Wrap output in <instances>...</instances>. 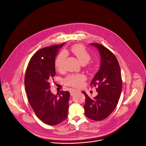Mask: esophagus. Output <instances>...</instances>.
<instances>
[{
    "mask_svg": "<svg viewBox=\"0 0 146 146\" xmlns=\"http://www.w3.org/2000/svg\"><path fill=\"white\" fill-rule=\"evenodd\" d=\"M78 92V90H75V89H71L70 91V95L73 96L74 95H75L76 93H77Z\"/></svg>",
    "mask_w": 146,
    "mask_h": 146,
    "instance_id": "34e87169",
    "label": "esophagus"
}]
</instances>
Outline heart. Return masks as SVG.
<instances>
[{
	"instance_id": "heart-1",
	"label": "heart",
	"mask_w": 146,
	"mask_h": 146,
	"mask_svg": "<svg viewBox=\"0 0 146 146\" xmlns=\"http://www.w3.org/2000/svg\"><path fill=\"white\" fill-rule=\"evenodd\" d=\"M71 52L76 56L81 64H87L90 60L91 56L85 47L81 44H76L71 47ZM66 57L65 51L60 52L55 59V66L57 70L61 71L63 69L64 63ZM86 77L82 74H69L64 80L65 84L73 87H80L82 86Z\"/></svg>"
}]
</instances>
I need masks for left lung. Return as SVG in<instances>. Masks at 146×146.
<instances>
[{
    "instance_id": "left-lung-1",
    "label": "left lung",
    "mask_w": 146,
    "mask_h": 146,
    "mask_svg": "<svg viewBox=\"0 0 146 146\" xmlns=\"http://www.w3.org/2000/svg\"><path fill=\"white\" fill-rule=\"evenodd\" d=\"M98 50L100 66L91 82L96 86L98 95L90 98L86 96L84 106L85 116L95 121H100L109 116L116 107L122 91L121 69L115 55L106 47L98 43H90Z\"/></svg>"
}]
</instances>
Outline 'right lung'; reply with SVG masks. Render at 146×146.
I'll return each mask as SVG.
<instances>
[{"label": "right lung", "instance_id": "right-lung-1", "mask_svg": "<svg viewBox=\"0 0 146 146\" xmlns=\"http://www.w3.org/2000/svg\"><path fill=\"white\" fill-rule=\"evenodd\" d=\"M64 44L37 51L30 60L25 77V91L32 109L43 122L51 126L68 117L69 92L61 91L54 95L50 90V81L56 74L55 58Z\"/></svg>", "mask_w": 146, "mask_h": 146}]
</instances>
